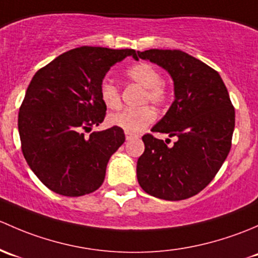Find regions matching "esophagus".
I'll list each match as a JSON object with an SVG mask.
<instances>
[{"label": "esophagus", "mask_w": 258, "mask_h": 258, "mask_svg": "<svg viewBox=\"0 0 258 258\" xmlns=\"http://www.w3.org/2000/svg\"><path fill=\"white\" fill-rule=\"evenodd\" d=\"M135 135L134 134H132V133H128V132H125V138H126V140H130V139H133V138H134Z\"/></svg>", "instance_id": "obj_1"}]
</instances>
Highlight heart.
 <instances>
[{"label": "heart", "mask_w": 258, "mask_h": 258, "mask_svg": "<svg viewBox=\"0 0 258 258\" xmlns=\"http://www.w3.org/2000/svg\"><path fill=\"white\" fill-rule=\"evenodd\" d=\"M125 74L130 81L135 82L145 88L144 103L149 102L156 107H161L165 104L169 98V92L166 87L161 83L163 78H161L160 72L154 66L149 64V63H138V64L128 68ZM100 98L105 107L109 109H118L120 107V89L111 81L105 79L102 82ZM154 120H155V111L148 105L138 108V109L126 108V109L119 110L108 116V123L110 125L118 126L128 133L142 132Z\"/></svg>", "instance_id": "1"}]
</instances>
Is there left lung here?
I'll list each match as a JSON object with an SVG mask.
<instances>
[{
    "label": "left lung",
    "mask_w": 258,
    "mask_h": 258,
    "mask_svg": "<svg viewBox=\"0 0 258 258\" xmlns=\"http://www.w3.org/2000/svg\"><path fill=\"white\" fill-rule=\"evenodd\" d=\"M138 57L163 67L174 81V102L151 132L177 138L169 148L151 134L143 137L138 181L155 198L188 199L208 186L227 158L235 108L220 74L192 55L179 49H149L138 52Z\"/></svg>",
    "instance_id": "8db88e82"
}]
</instances>
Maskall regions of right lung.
<instances>
[{"label": "right lung", "instance_id": "add662e5", "mask_svg": "<svg viewBox=\"0 0 258 258\" xmlns=\"http://www.w3.org/2000/svg\"><path fill=\"white\" fill-rule=\"evenodd\" d=\"M134 49L78 47L58 55L32 78L18 113L23 156L49 190L63 196L86 195L100 187L110 156L125 142L111 126L84 133L105 118L100 84L111 66Z\"/></svg>", "mask_w": 258, "mask_h": 258}]
</instances>
